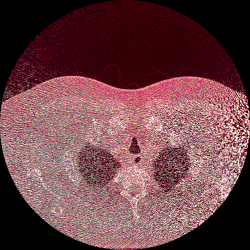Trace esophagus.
Listing matches in <instances>:
<instances>
[{"label": "esophagus", "instance_id": "esophagus-1", "mask_svg": "<svg viewBox=\"0 0 250 250\" xmlns=\"http://www.w3.org/2000/svg\"><path fill=\"white\" fill-rule=\"evenodd\" d=\"M133 160L136 164H139L141 162V157L139 155H135L133 157Z\"/></svg>", "mask_w": 250, "mask_h": 250}]
</instances>
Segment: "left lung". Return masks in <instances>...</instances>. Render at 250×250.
<instances>
[{"label": "left lung", "mask_w": 250, "mask_h": 250, "mask_svg": "<svg viewBox=\"0 0 250 250\" xmlns=\"http://www.w3.org/2000/svg\"><path fill=\"white\" fill-rule=\"evenodd\" d=\"M188 153L183 150H176L175 148L163 150L159 159H157L155 165L156 181L159 183L162 188L166 191L173 188L174 184H178L185 174L188 172Z\"/></svg>", "instance_id": "left-lung-1"}]
</instances>
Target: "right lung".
Instances as JSON below:
<instances>
[{"label":"right lung","instance_id":"obj_1","mask_svg":"<svg viewBox=\"0 0 250 250\" xmlns=\"http://www.w3.org/2000/svg\"><path fill=\"white\" fill-rule=\"evenodd\" d=\"M78 171L83 182L96 191L105 192V188L119 167L117 161L105 146L85 145L79 152ZM98 193V192H97Z\"/></svg>","mask_w":250,"mask_h":250}]
</instances>
